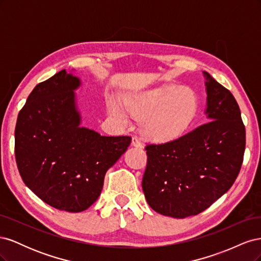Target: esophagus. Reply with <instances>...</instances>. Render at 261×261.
I'll list each match as a JSON object with an SVG mask.
<instances>
[{"label":"esophagus","mask_w":261,"mask_h":261,"mask_svg":"<svg viewBox=\"0 0 261 261\" xmlns=\"http://www.w3.org/2000/svg\"><path fill=\"white\" fill-rule=\"evenodd\" d=\"M132 145L134 147H136V148H143V144L140 143V140L137 137H133L132 138Z\"/></svg>","instance_id":"obj_1"}]
</instances>
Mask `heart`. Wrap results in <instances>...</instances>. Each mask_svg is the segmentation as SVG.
Wrapping results in <instances>:
<instances>
[{
	"label": "heart",
	"instance_id": "heart-1",
	"mask_svg": "<svg viewBox=\"0 0 261 261\" xmlns=\"http://www.w3.org/2000/svg\"><path fill=\"white\" fill-rule=\"evenodd\" d=\"M124 107L135 116H141L140 127L145 135L158 143L174 140L193 123L199 110V98L189 87L164 84L133 92L124 98ZM108 112L121 125L129 123V115L114 99Z\"/></svg>",
	"mask_w": 261,
	"mask_h": 261
}]
</instances>
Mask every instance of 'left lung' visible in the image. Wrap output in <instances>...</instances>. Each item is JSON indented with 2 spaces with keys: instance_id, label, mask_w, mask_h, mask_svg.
I'll return each mask as SVG.
<instances>
[{
  "instance_id": "left-lung-1",
  "label": "left lung",
  "mask_w": 261,
  "mask_h": 261,
  "mask_svg": "<svg viewBox=\"0 0 261 261\" xmlns=\"http://www.w3.org/2000/svg\"><path fill=\"white\" fill-rule=\"evenodd\" d=\"M206 82L208 123L164 144L146 147L143 191L160 215L196 216L231 188L245 151V126L233 94L210 74Z\"/></svg>"
}]
</instances>
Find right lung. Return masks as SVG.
Segmentation results:
<instances>
[{
    "label": "right lung",
    "mask_w": 261,
    "mask_h": 261,
    "mask_svg": "<svg viewBox=\"0 0 261 261\" xmlns=\"http://www.w3.org/2000/svg\"><path fill=\"white\" fill-rule=\"evenodd\" d=\"M81 78L63 69L38 84L20 110L15 156L26 186L51 207L81 212L96 201L107 171L130 145L82 126Z\"/></svg>",
    "instance_id": "right-lung-1"
}]
</instances>
